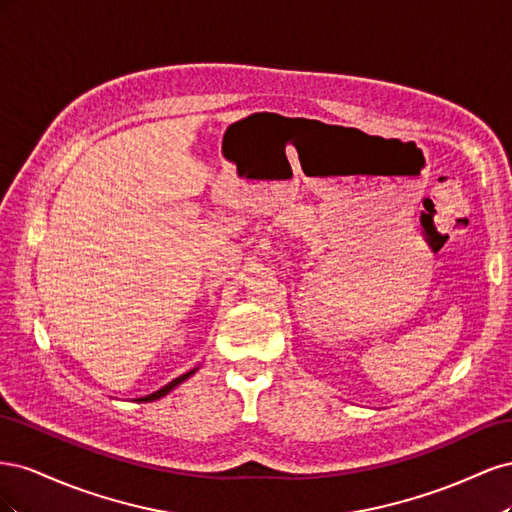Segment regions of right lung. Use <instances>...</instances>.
Here are the masks:
<instances>
[{
	"label": "right lung",
	"instance_id": "add662e5",
	"mask_svg": "<svg viewBox=\"0 0 512 512\" xmlns=\"http://www.w3.org/2000/svg\"><path fill=\"white\" fill-rule=\"evenodd\" d=\"M194 371L196 369H192V371H188V374H183V376H179V378H175L173 382H168L166 386H162V389L160 391H156V393H151V395H147V397H141V399H138V401H153V399H160V397H164L166 393H170V391H173L175 389V386L177 384H181L185 378H190L192 374H194Z\"/></svg>",
	"mask_w": 512,
	"mask_h": 512
}]
</instances>
